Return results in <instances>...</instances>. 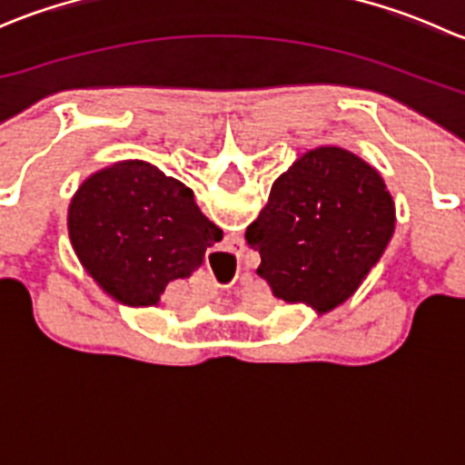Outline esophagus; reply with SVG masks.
Wrapping results in <instances>:
<instances>
[{
  "instance_id": "esophagus-1",
  "label": "esophagus",
  "mask_w": 465,
  "mask_h": 465,
  "mask_svg": "<svg viewBox=\"0 0 465 465\" xmlns=\"http://www.w3.org/2000/svg\"><path fill=\"white\" fill-rule=\"evenodd\" d=\"M227 254H236V252H233V250H229V252H227Z\"/></svg>"
}]
</instances>
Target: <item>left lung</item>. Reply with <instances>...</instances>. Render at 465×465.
<instances>
[{"label": "left lung", "instance_id": "left-lung-1", "mask_svg": "<svg viewBox=\"0 0 465 465\" xmlns=\"http://www.w3.org/2000/svg\"><path fill=\"white\" fill-rule=\"evenodd\" d=\"M393 227L396 209L376 168L349 150L322 145L272 184L245 241L261 254L256 272L274 297L322 315L360 288Z\"/></svg>", "mask_w": 465, "mask_h": 465}]
</instances>
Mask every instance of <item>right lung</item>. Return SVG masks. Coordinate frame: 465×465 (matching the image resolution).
Listing matches in <instances>:
<instances>
[{
  "label": "right lung",
  "instance_id": "add662e5",
  "mask_svg": "<svg viewBox=\"0 0 465 465\" xmlns=\"http://www.w3.org/2000/svg\"><path fill=\"white\" fill-rule=\"evenodd\" d=\"M67 227L87 274L128 306H157L166 285L191 276L223 238L189 186L139 159L89 175Z\"/></svg>",
  "mask_w": 465,
  "mask_h": 465
}]
</instances>
